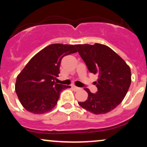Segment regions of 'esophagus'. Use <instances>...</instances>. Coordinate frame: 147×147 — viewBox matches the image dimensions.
I'll return each mask as SVG.
<instances>
[{
  "label": "esophagus",
  "mask_w": 147,
  "mask_h": 147,
  "mask_svg": "<svg viewBox=\"0 0 147 147\" xmlns=\"http://www.w3.org/2000/svg\"><path fill=\"white\" fill-rule=\"evenodd\" d=\"M72 88H73L74 90H76V91H78V90H81L80 88L75 86H72Z\"/></svg>",
  "instance_id": "obj_1"
}]
</instances>
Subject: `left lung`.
I'll use <instances>...</instances> for the list:
<instances>
[{
    "instance_id": "1",
    "label": "left lung",
    "mask_w": 147,
    "mask_h": 147,
    "mask_svg": "<svg viewBox=\"0 0 147 147\" xmlns=\"http://www.w3.org/2000/svg\"><path fill=\"white\" fill-rule=\"evenodd\" d=\"M79 55L91 73L98 75L95 82L97 91L88 94L86 101L79 106L95 115L105 114L122 102L131 82L130 67L112 49L105 45H75Z\"/></svg>"
}]
</instances>
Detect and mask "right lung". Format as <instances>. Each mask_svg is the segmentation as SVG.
I'll return each mask as SVG.
<instances>
[{"instance_id": "add662e5", "label": "right lung", "mask_w": 147, "mask_h": 147, "mask_svg": "<svg viewBox=\"0 0 147 147\" xmlns=\"http://www.w3.org/2000/svg\"><path fill=\"white\" fill-rule=\"evenodd\" d=\"M75 45L51 44L35 55L17 76L15 90L25 109L43 114L57 105L61 92L70 88L55 82L62 58L75 53Z\"/></svg>"}]
</instances>
